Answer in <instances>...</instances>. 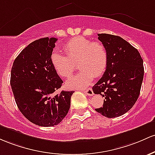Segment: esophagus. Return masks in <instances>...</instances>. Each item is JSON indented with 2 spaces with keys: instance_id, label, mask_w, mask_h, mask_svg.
<instances>
[{
  "instance_id": "esophagus-1",
  "label": "esophagus",
  "mask_w": 155,
  "mask_h": 155,
  "mask_svg": "<svg viewBox=\"0 0 155 155\" xmlns=\"http://www.w3.org/2000/svg\"><path fill=\"white\" fill-rule=\"evenodd\" d=\"M83 93L86 94L87 95H88V96H93L94 95V92H93V90H92V88H88V89L85 90V91H83Z\"/></svg>"
}]
</instances>
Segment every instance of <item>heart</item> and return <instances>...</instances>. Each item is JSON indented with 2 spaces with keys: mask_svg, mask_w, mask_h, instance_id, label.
Masks as SVG:
<instances>
[{
  "mask_svg": "<svg viewBox=\"0 0 155 155\" xmlns=\"http://www.w3.org/2000/svg\"><path fill=\"white\" fill-rule=\"evenodd\" d=\"M64 50L67 56L57 52L51 56L52 64L58 75L64 78L70 77L74 69V63L77 61L78 68L81 70L66 82L67 88H84L91 83L94 77H100L105 72L107 53L102 43L77 36L69 40Z\"/></svg>",
  "mask_w": 155,
  "mask_h": 155,
  "instance_id": "b5f03b06",
  "label": "heart"
}]
</instances>
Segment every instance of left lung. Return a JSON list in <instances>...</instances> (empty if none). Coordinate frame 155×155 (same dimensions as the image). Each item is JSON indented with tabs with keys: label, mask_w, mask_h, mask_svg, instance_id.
Returning a JSON list of instances; mask_svg holds the SVG:
<instances>
[{
	"label": "left lung",
	"mask_w": 155,
	"mask_h": 155,
	"mask_svg": "<svg viewBox=\"0 0 155 155\" xmlns=\"http://www.w3.org/2000/svg\"><path fill=\"white\" fill-rule=\"evenodd\" d=\"M98 39L107 51V64L92 88L94 93L105 97L103 106L95 110L105 117H118L138 100L143 79V59L136 48L119 36L98 34Z\"/></svg>",
	"instance_id": "1"
}]
</instances>
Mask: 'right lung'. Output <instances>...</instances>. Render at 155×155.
Masks as SVG:
<instances>
[{"instance_id": "add662e5", "label": "right lung", "mask_w": 155, "mask_h": 155, "mask_svg": "<svg viewBox=\"0 0 155 155\" xmlns=\"http://www.w3.org/2000/svg\"><path fill=\"white\" fill-rule=\"evenodd\" d=\"M56 41L46 37L31 42L17 55L11 71L10 84L19 110L31 122L41 127H53L64 119L74 93L53 94L63 83L51 62Z\"/></svg>"}]
</instances>
